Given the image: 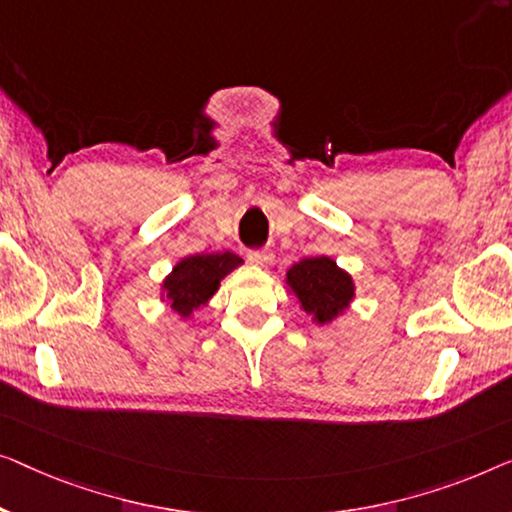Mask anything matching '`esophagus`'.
Returning <instances> with one entry per match:
<instances>
[{"label":"esophagus","mask_w":512,"mask_h":512,"mask_svg":"<svg viewBox=\"0 0 512 512\" xmlns=\"http://www.w3.org/2000/svg\"><path fill=\"white\" fill-rule=\"evenodd\" d=\"M248 262L250 264H257V266H266L273 262V253L269 248H262V250H250L248 253Z\"/></svg>","instance_id":"34e87169"}]
</instances>
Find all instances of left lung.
Masks as SVG:
<instances>
[{
	"instance_id": "obj_1",
	"label": "left lung",
	"mask_w": 512,
	"mask_h": 512,
	"mask_svg": "<svg viewBox=\"0 0 512 512\" xmlns=\"http://www.w3.org/2000/svg\"><path fill=\"white\" fill-rule=\"evenodd\" d=\"M287 283L297 292L304 311L313 313L322 325L345 311L355 294L352 278L329 257L301 259L287 271Z\"/></svg>"
}]
</instances>
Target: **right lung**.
Masks as SVG:
<instances>
[{"instance_id": "right-lung-1", "label": "right lung", "mask_w": 512, "mask_h": 512, "mask_svg": "<svg viewBox=\"0 0 512 512\" xmlns=\"http://www.w3.org/2000/svg\"><path fill=\"white\" fill-rule=\"evenodd\" d=\"M241 264V257L234 253L192 255L174 266L171 276L164 280L167 301L176 313L187 318L194 308L206 304L218 290L220 280Z\"/></svg>"}]
</instances>
